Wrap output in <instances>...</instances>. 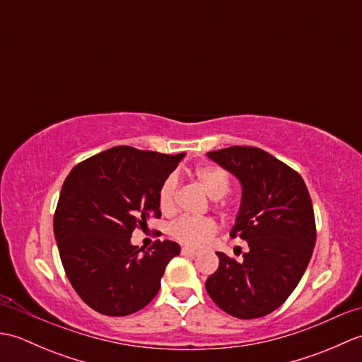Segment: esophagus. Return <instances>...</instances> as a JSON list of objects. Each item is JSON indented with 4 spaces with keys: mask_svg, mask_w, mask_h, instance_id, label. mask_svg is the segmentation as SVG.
<instances>
[{
    "mask_svg": "<svg viewBox=\"0 0 362 362\" xmlns=\"http://www.w3.org/2000/svg\"><path fill=\"white\" fill-rule=\"evenodd\" d=\"M182 255H187V257H196V255H197V252H196V250H193V249H189V247H183V249H182Z\"/></svg>",
    "mask_w": 362,
    "mask_h": 362,
    "instance_id": "34e87169",
    "label": "esophagus"
}]
</instances>
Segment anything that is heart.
<instances>
[{"label": "heart", "instance_id": "obj_1", "mask_svg": "<svg viewBox=\"0 0 362 362\" xmlns=\"http://www.w3.org/2000/svg\"><path fill=\"white\" fill-rule=\"evenodd\" d=\"M193 175L201 188L211 199H219L224 196L230 188V177L222 168L216 166H197ZM179 180L177 175H168L158 189V206L163 213H171L175 205V194ZM218 232V224L210 218H179L169 226V235L182 244L191 245V247H201L209 243Z\"/></svg>", "mask_w": 362, "mask_h": 362}]
</instances>
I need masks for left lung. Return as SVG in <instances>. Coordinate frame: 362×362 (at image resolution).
Instances as JSON below:
<instances>
[{
	"label": "left lung",
	"instance_id": "left-lung-1",
	"mask_svg": "<svg viewBox=\"0 0 362 362\" xmlns=\"http://www.w3.org/2000/svg\"><path fill=\"white\" fill-rule=\"evenodd\" d=\"M206 157L241 182V209L230 235L249 244L243 261L218 252L219 267L206 279V292L230 316L263 317L286 302L311 259L316 219L308 188L297 171L253 146H230Z\"/></svg>",
	"mask_w": 362,
	"mask_h": 362
}]
</instances>
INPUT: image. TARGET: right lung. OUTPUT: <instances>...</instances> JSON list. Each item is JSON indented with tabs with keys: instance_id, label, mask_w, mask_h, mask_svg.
I'll use <instances>...</instances> for the list:
<instances>
[{
	"instance_id": "1",
	"label": "right lung",
	"mask_w": 362,
	"mask_h": 362,
	"mask_svg": "<svg viewBox=\"0 0 362 362\" xmlns=\"http://www.w3.org/2000/svg\"><path fill=\"white\" fill-rule=\"evenodd\" d=\"M183 156L117 146L81 161L66 175L54 236L68 280L90 308L129 316L157 296L180 245L157 240L143 252L130 238L149 218L161 216L160 185Z\"/></svg>"
}]
</instances>
